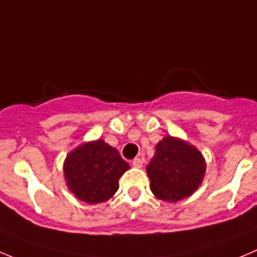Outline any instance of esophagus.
<instances>
[{
    "mask_svg": "<svg viewBox=\"0 0 257 257\" xmlns=\"http://www.w3.org/2000/svg\"><path fill=\"white\" fill-rule=\"evenodd\" d=\"M132 164H133V166L137 167V169H141V167H142L143 161L141 160V158H134L133 161H132Z\"/></svg>",
    "mask_w": 257,
    "mask_h": 257,
    "instance_id": "34e87169",
    "label": "esophagus"
}]
</instances>
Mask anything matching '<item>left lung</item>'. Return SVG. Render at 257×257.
I'll list each match as a JSON object with an SVG mask.
<instances>
[{"mask_svg":"<svg viewBox=\"0 0 257 257\" xmlns=\"http://www.w3.org/2000/svg\"><path fill=\"white\" fill-rule=\"evenodd\" d=\"M205 160L194 146L166 136L156 146L147 166L151 190L160 200L176 201L190 196L203 181Z\"/></svg>","mask_w":257,"mask_h":257,"instance_id":"8db88e82","label":"left lung"}]
</instances>
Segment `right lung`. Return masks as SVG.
I'll return each mask as SVG.
<instances>
[{
	"mask_svg": "<svg viewBox=\"0 0 257 257\" xmlns=\"http://www.w3.org/2000/svg\"><path fill=\"white\" fill-rule=\"evenodd\" d=\"M129 164L102 140L82 143L68 153L63 171L71 193L88 204L106 201L119 189Z\"/></svg>",
	"mask_w": 257,
	"mask_h": 257,
	"instance_id": "add662e5",
	"label": "right lung"
}]
</instances>
